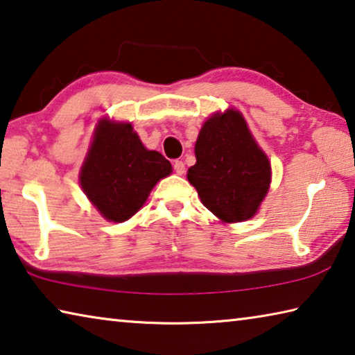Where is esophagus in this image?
I'll return each instance as SVG.
<instances>
[{"label": "esophagus", "mask_w": 355, "mask_h": 355, "mask_svg": "<svg viewBox=\"0 0 355 355\" xmlns=\"http://www.w3.org/2000/svg\"><path fill=\"white\" fill-rule=\"evenodd\" d=\"M173 171H175L178 175H183V173H184V163H183V161H175V163H173Z\"/></svg>", "instance_id": "34e87169"}]
</instances>
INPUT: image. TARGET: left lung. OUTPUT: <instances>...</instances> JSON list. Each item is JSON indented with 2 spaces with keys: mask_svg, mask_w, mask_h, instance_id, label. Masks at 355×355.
Listing matches in <instances>:
<instances>
[{
  "mask_svg": "<svg viewBox=\"0 0 355 355\" xmlns=\"http://www.w3.org/2000/svg\"><path fill=\"white\" fill-rule=\"evenodd\" d=\"M189 183L222 222H243L257 214L271 184V163L236 110L214 112L196 142Z\"/></svg>",
  "mask_w": 355,
  "mask_h": 355,
  "instance_id": "1",
  "label": "left lung"
}]
</instances>
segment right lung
Instances as JSON below:
<instances>
[{
	"label": "right lung",
	"instance_id": "add662e5",
	"mask_svg": "<svg viewBox=\"0 0 355 355\" xmlns=\"http://www.w3.org/2000/svg\"><path fill=\"white\" fill-rule=\"evenodd\" d=\"M172 166L163 155L147 150L128 122L101 119L81 166L80 183L100 214L110 222H125L146 203Z\"/></svg>",
	"mask_w": 355,
	"mask_h": 355
}]
</instances>
